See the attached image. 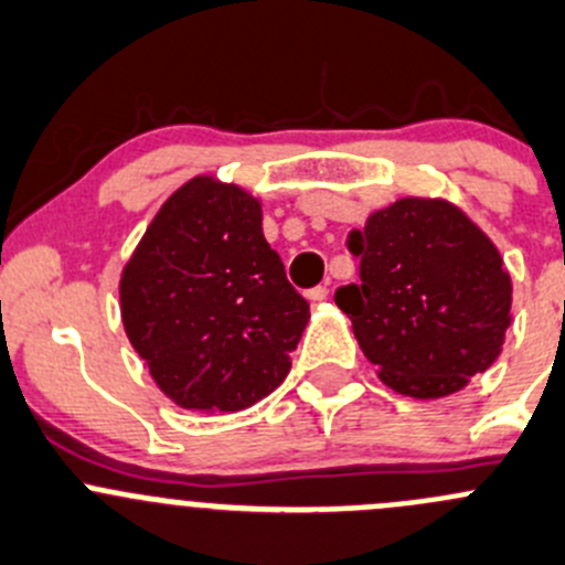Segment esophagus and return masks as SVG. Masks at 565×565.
Wrapping results in <instances>:
<instances>
[{
    "label": "esophagus",
    "mask_w": 565,
    "mask_h": 565,
    "mask_svg": "<svg viewBox=\"0 0 565 565\" xmlns=\"http://www.w3.org/2000/svg\"><path fill=\"white\" fill-rule=\"evenodd\" d=\"M329 296V285L323 282V285H316V288H310L307 290V299L310 301H323Z\"/></svg>",
    "instance_id": "esophagus-1"
}]
</instances>
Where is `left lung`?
Returning <instances> with one entry per match:
<instances>
[{
    "instance_id": "8db88e82",
    "label": "left lung",
    "mask_w": 565,
    "mask_h": 565,
    "mask_svg": "<svg viewBox=\"0 0 565 565\" xmlns=\"http://www.w3.org/2000/svg\"><path fill=\"white\" fill-rule=\"evenodd\" d=\"M360 282L334 301L379 376L412 398H445L500 356L511 277L500 253L448 200L404 198L349 233Z\"/></svg>"
}]
</instances>
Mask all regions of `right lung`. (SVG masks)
<instances>
[{
  "label": "right lung",
  "instance_id": "obj_1",
  "mask_svg": "<svg viewBox=\"0 0 565 565\" xmlns=\"http://www.w3.org/2000/svg\"><path fill=\"white\" fill-rule=\"evenodd\" d=\"M260 203L200 175L153 216L120 277L128 340L167 398L238 412L280 387L310 318L260 227Z\"/></svg>",
  "mask_w": 565,
  "mask_h": 565
}]
</instances>
